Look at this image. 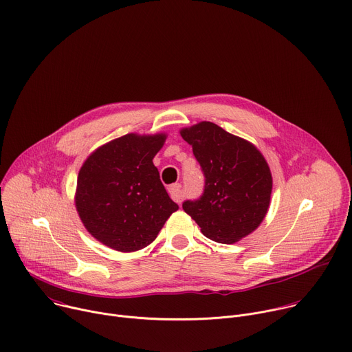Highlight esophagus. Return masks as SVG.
<instances>
[{
  "label": "esophagus",
  "mask_w": 352,
  "mask_h": 352,
  "mask_svg": "<svg viewBox=\"0 0 352 352\" xmlns=\"http://www.w3.org/2000/svg\"><path fill=\"white\" fill-rule=\"evenodd\" d=\"M170 196L173 197V200H175L177 204H181V199H182V190H181V185L179 184H174L168 188Z\"/></svg>",
  "instance_id": "1"
}]
</instances>
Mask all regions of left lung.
<instances>
[{"mask_svg": "<svg viewBox=\"0 0 352 352\" xmlns=\"http://www.w3.org/2000/svg\"><path fill=\"white\" fill-rule=\"evenodd\" d=\"M179 133L192 146L206 177L202 197L184 202L185 213L205 236L220 243L252 234L269 212L273 188L261 150L209 121L181 128Z\"/></svg>", "mask_w": 352, "mask_h": 352, "instance_id": "obj_1", "label": "left lung"}]
</instances>
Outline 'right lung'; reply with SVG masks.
Here are the masks:
<instances>
[{
    "label": "right lung",
    "instance_id": "1",
    "mask_svg": "<svg viewBox=\"0 0 352 352\" xmlns=\"http://www.w3.org/2000/svg\"><path fill=\"white\" fill-rule=\"evenodd\" d=\"M167 139L126 133L87 156L76 181L75 208L87 232L118 252L152 243L178 205L168 196L153 164Z\"/></svg>",
    "mask_w": 352,
    "mask_h": 352
}]
</instances>
